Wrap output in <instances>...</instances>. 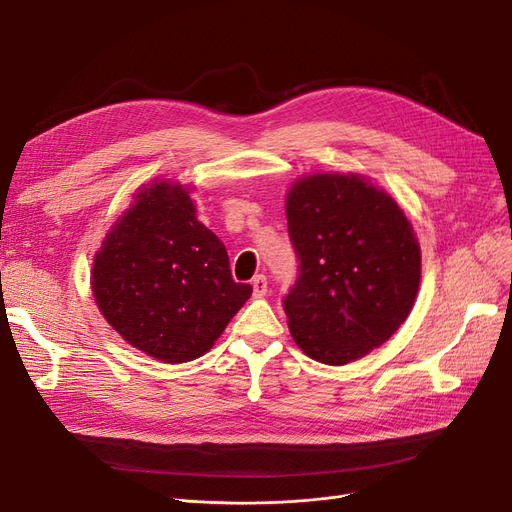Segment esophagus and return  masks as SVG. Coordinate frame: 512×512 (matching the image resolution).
<instances>
[{
    "label": "esophagus",
    "mask_w": 512,
    "mask_h": 512,
    "mask_svg": "<svg viewBox=\"0 0 512 512\" xmlns=\"http://www.w3.org/2000/svg\"><path fill=\"white\" fill-rule=\"evenodd\" d=\"M267 277L264 275H256L254 279H252V288H254V296L256 298H262L264 294H267Z\"/></svg>",
    "instance_id": "1"
}]
</instances>
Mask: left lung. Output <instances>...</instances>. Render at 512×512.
<instances>
[{
    "label": "left lung",
    "instance_id": "1",
    "mask_svg": "<svg viewBox=\"0 0 512 512\" xmlns=\"http://www.w3.org/2000/svg\"><path fill=\"white\" fill-rule=\"evenodd\" d=\"M300 275L283 309L294 342L325 365L372 353L410 315L420 243L399 203L361 174L300 176L285 197Z\"/></svg>",
    "mask_w": 512,
    "mask_h": 512
}]
</instances>
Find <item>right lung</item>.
<instances>
[{"mask_svg": "<svg viewBox=\"0 0 512 512\" xmlns=\"http://www.w3.org/2000/svg\"><path fill=\"white\" fill-rule=\"evenodd\" d=\"M193 187L155 178L94 254L98 311L134 349L163 363L206 355L252 296L235 283L224 243L195 216Z\"/></svg>", "mask_w": 512, "mask_h": 512, "instance_id": "1", "label": "right lung"}]
</instances>
